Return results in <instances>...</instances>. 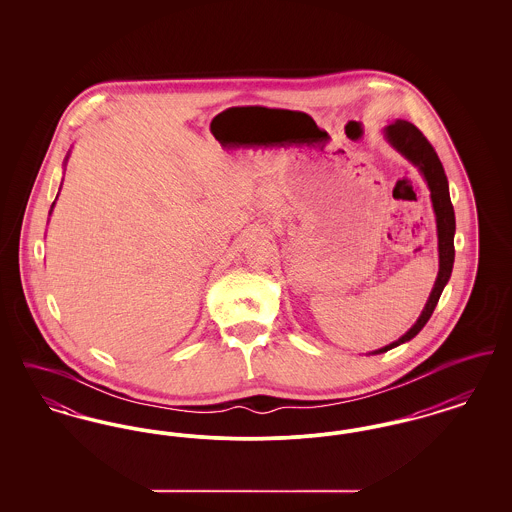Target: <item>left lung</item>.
<instances>
[{
  "label": "left lung",
  "instance_id": "1",
  "mask_svg": "<svg viewBox=\"0 0 512 512\" xmlns=\"http://www.w3.org/2000/svg\"><path fill=\"white\" fill-rule=\"evenodd\" d=\"M384 136L391 146L413 163L414 167H418V171L422 172V176L430 188L432 205H434V213H436V224H438L439 272L434 290L428 297V303H426L422 315L414 322L413 328L407 334H403L399 340L374 351L372 355L386 353L405 341L413 340L414 336L424 328V324L430 320L436 305H438L439 295L451 278L453 261H455V244H453L455 211H453L451 197H449L447 176H445L436 149L424 138V134L409 121L399 119V121L391 122L384 128Z\"/></svg>",
  "mask_w": 512,
  "mask_h": 512
}]
</instances>
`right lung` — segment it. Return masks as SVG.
<instances>
[{"mask_svg":"<svg viewBox=\"0 0 512 512\" xmlns=\"http://www.w3.org/2000/svg\"><path fill=\"white\" fill-rule=\"evenodd\" d=\"M51 209H53V205H51ZM49 215H51V213H49Z\"/></svg>","mask_w":512,"mask_h":512,"instance_id":"1","label":"right lung"}]
</instances>
